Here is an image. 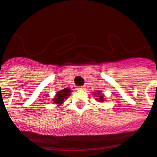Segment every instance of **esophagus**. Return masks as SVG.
<instances>
[{
	"label": "esophagus",
	"mask_w": 157,
	"mask_h": 157,
	"mask_svg": "<svg viewBox=\"0 0 157 157\" xmlns=\"http://www.w3.org/2000/svg\"><path fill=\"white\" fill-rule=\"evenodd\" d=\"M84 86H78V90H84Z\"/></svg>",
	"instance_id": "34e87169"
}]
</instances>
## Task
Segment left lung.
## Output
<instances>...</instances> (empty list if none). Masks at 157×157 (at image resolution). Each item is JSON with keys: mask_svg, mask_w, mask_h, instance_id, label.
<instances>
[{"mask_svg": "<svg viewBox=\"0 0 157 157\" xmlns=\"http://www.w3.org/2000/svg\"><path fill=\"white\" fill-rule=\"evenodd\" d=\"M94 96H97L98 98L97 99V101L99 102H104L105 101V98H104V96H103L102 94H101V91H97L96 92H94Z\"/></svg>", "mask_w": 157, "mask_h": 157, "instance_id": "1", "label": "left lung"}]
</instances>
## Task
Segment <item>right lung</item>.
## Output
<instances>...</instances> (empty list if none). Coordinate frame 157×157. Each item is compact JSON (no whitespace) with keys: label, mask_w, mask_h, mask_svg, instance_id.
<instances>
[{"label":"right lung","mask_w":157,"mask_h":157,"mask_svg":"<svg viewBox=\"0 0 157 157\" xmlns=\"http://www.w3.org/2000/svg\"><path fill=\"white\" fill-rule=\"evenodd\" d=\"M71 90L68 87L66 88H64L63 90H61L60 91L57 92L56 94V96L53 98V104H56L59 106V105H61L64 103V100H67L69 96H71Z\"/></svg>","instance_id":"obj_1"}]
</instances>
